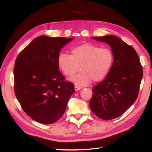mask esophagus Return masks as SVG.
Listing matches in <instances>:
<instances>
[{"mask_svg": "<svg viewBox=\"0 0 152 152\" xmlns=\"http://www.w3.org/2000/svg\"><path fill=\"white\" fill-rule=\"evenodd\" d=\"M81 88H82L81 87H79V86H75V91H79V90L81 89Z\"/></svg>", "mask_w": 152, "mask_h": 152, "instance_id": "esophagus-1", "label": "esophagus"}]
</instances>
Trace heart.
<instances>
[{"mask_svg": "<svg viewBox=\"0 0 152 152\" xmlns=\"http://www.w3.org/2000/svg\"><path fill=\"white\" fill-rule=\"evenodd\" d=\"M72 55L60 53L58 63L66 76L72 77L80 70L81 72L70 80L76 85L84 86L91 80H103L107 76L113 63L111 50L93 44H82L72 48ZM80 68H79V67Z\"/></svg>", "mask_w": 152, "mask_h": 152, "instance_id": "b5f03b06", "label": "heart"}]
</instances>
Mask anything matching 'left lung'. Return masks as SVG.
I'll use <instances>...</instances> for the list:
<instances>
[{
    "label": "left lung",
    "mask_w": 152,
    "mask_h": 152,
    "mask_svg": "<svg viewBox=\"0 0 152 152\" xmlns=\"http://www.w3.org/2000/svg\"><path fill=\"white\" fill-rule=\"evenodd\" d=\"M108 44L113 63L107 76L93 88L91 111L105 121L121 116L135 102L142 77L139 56L131 45L113 35L91 37Z\"/></svg>",
    "instance_id": "1"
}]
</instances>
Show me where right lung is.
I'll return each instance as SVG.
<instances>
[{"label":"right lung","mask_w":152,"mask_h":152,"mask_svg":"<svg viewBox=\"0 0 152 152\" xmlns=\"http://www.w3.org/2000/svg\"><path fill=\"white\" fill-rule=\"evenodd\" d=\"M72 38L36 37L18 55L14 68L15 91L22 109L35 121L50 124L65 112L74 85L65 81L58 57Z\"/></svg>","instance_id":"add662e5"}]
</instances>
